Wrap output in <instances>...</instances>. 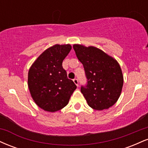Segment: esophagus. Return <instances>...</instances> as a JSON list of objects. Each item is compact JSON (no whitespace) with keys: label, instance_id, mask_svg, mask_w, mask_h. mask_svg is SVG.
Returning <instances> with one entry per match:
<instances>
[{"label":"esophagus","instance_id":"esophagus-1","mask_svg":"<svg viewBox=\"0 0 148 148\" xmlns=\"http://www.w3.org/2000/svg\"><path fill=\"white\" fill-rule=\"evenodd\" d=\"M73 81H74V83L76 85V86H79V81H78L77 79H74V80H73Z\"/></svg>","mask_w":148,"mask_h":148}]
</instances>
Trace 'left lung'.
I'll use <instances>...</instances> for the list:
<instances>
[{
	"mask_svg": "<svg viewBox=\"0 0 148 148\" xmlns=\"http://www.w3.org/2000/svg\"><path fill=\"white\" fill-rule=\"evenodd\" d=\"M76 57L84 65L87 85L81 92L93 109H106L118 101L123 86V75L115 59L95 47L74 45Z\"/></svg>",
	"mask_w": 148,
	"mask_h": 148,
	"instance_id": "1",
	"label": "left lung"
}]
</instances>
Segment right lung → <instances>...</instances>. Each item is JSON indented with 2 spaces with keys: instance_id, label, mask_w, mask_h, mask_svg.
<instances>
[{
  "instance_id": "obj_1",
  "label": "right lung",
  "mask_w": 148,
  "mask_h": 148,
  "mask_svg": "<svg viewBox=\"0 0 148 148\" xmlns=\"http://www.w3.org/2000/svg\"><path fill=\"white\" fill-rule=\"evenodd\" d=\"M70 45H56L46 49L28 71V85L32 98L40 108L56 112L67 106L76 86L67 78L62 61Z\"/></svg>"
}]
</instances>
